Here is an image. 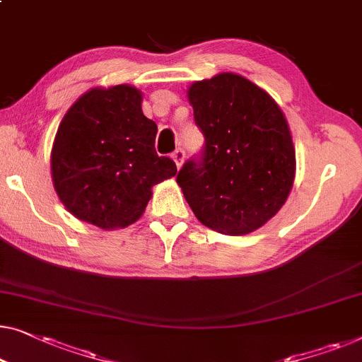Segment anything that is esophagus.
I'll list each match as a JSON object with an SVG mask.
<instances>
[{
    "label": "esophagus",
    "instance_id": "34e87169",
    "mask_svg": "<svg viewBox=\"0 0 362 362\" xmlns=\"http://www.w3.org/2000/svg\"><path fill=\"white\" fill-rule=\"evenodd\" d=\"M171 158H173V161H175L176 168L180 170V168H181V165H182V161H185V150H181V148L175 150V151H173Z\"/></svg>",
    "mask_w": 362,
    "mask_h": 362
}]
</instances>
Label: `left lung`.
Segmentation results:
<instances>
[{
	"label": "left lung",
	"instance_id": "left-lung-1",
	"mask_svg": "<svg viewBox=\"0 0 362 362\" xmlns=\"http://www.w3.org/2000/svg\"><path fill=\"white\" fill-rule=\"evenodd\" d=\"M187 99L206 148L176 182L202 225L233 237L255 232L294 186L296 148L284 112L258 85L230 71L194 81Z\"/></svg>",
	"mask_w": 362,
	"mask_h": 362
}]
</instances>
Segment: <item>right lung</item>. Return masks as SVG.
I'll return each instance as SVG.
<instances>
[{"label": "right lung", "instance_id": "add662e5", "mask_svg": "<svg viewBox=\"0 0 362 362\" xmlns=\"http://www.w3.org/2000/svg\"><path fill=\"white\" fill-rule=\"evenodd\" d=\"M156 130L132 85L81 94L62 119L50 153L54 189L66 211L103 230L137 222L151 187L177 171L168 156L156 155Z\"/></svg>", "mask_w": 362, "mask_h": 362}]
</instances>
